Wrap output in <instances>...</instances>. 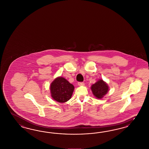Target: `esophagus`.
<instances>
[{
    "instance_id": "obj_1",
    "label": "esophagus",
    "mask_w": 149,
    "mask_h": 149,
    "mask_svg": "<svg viewBox=\"0 0 149 149\" xmlns=\"http://www.w3.org/2000/svg\"><path fill=\"white\" fill-rule=\"evenodd\" d=\"M78 85H79V86H83V85H84V83L83 82H79Z\"/></svg>"
}]
</instances>
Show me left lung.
Listing matches in <instances>:
<instances>
[{"label": "left lung", "mask_w": 149, "mask_h": 149, "mask_svg": "<svg viewBox=\"0 0 149 149\" xmlns=\"http://www.w3.org/2000/svg\"><path fill=\"white\" fill-rule=\"evenodd\" d=\"M91 90L95 97L101 99L109 90L108 86L103 80H99L91 86Z\"/></svg>", "instance_id": "1"}]
</instances>
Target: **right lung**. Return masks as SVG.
<instances>
[{
	"instance_id": "right-lung-1",
	"label": "right lung",
	"mask_w": 149,
	"mask_h": 149,
	"mask_svg": "<svg viewBox=\"0 0 149 149\" xmlns=\"http://www.w3.org/2000/svg\"><path fill=\"white\" fill-rule=\"evenodd\" d=\"M74 87L66 79L58 77L53 81L50 86L51 96L59 103H64L71 98Z\"/></svg>"
}]
</instances>
